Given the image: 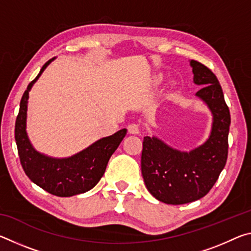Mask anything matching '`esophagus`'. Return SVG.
I'll list each match as a JSON object with an SVG mask.
<instances>
[{"label":"esophagus","instance_id":"1","mask_svg":"<svg viewBox=\"0 0 251 251\" xmlns=\"http://www.w3.org/2000/svg\"><path fill=\"white\" fill-rule=\"evenodd\" d=\"M127 129H128V133L129 134H134V135H137L139 134V127L137 124H130L127 127Z\"/></svg>","mask_w":251,"mask_h":251}]
</instances>
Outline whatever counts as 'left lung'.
Here are the masks:
<instances>
[{
	"label": "left lung",
	"mask_w": 251,
	"mask_h": 251,
	"mask_svg": "<svg viewBox=\"0 0 251 251\" xmlns=\"http://www.w3.org/2000/svg\"><path fill=\"white\" fill-rule=\"evenodd\" d=\"M196 96L212 114L209 137L190 151L175 150L157 137H144L142 175L148 192L159 201L182 205L202 198L217 181L228 156L230 113L216 75L192 59Z\"/></svg>",
	"instance_id": "obj_1"
}]
</instances>
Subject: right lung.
Listing matches in <instances>:
<instances>
[{
  "label": "right lung",
  "mask_w": 251,
  "mask_h": 251,
  "mask_svg": "<svg viewBox=\"0 0 251 251\" xmlns=\"http://www.w3.org/2000/svg\"><path fill=\"white\" fill-rule=\"evenodd\" d=\"M54 59L55 57L45 63L39 75L28 84L24 92L15 122V141L21 165L29 179L55 196L71 197L88 192L100 181L110 156L120 146L127 129L123 128L112 136L100 138L67 158H53L37 151L32 146L26 133L28 93L33 84Z\"/></svg>",
  "instance_id": "obj_1"
}]
</instances>
